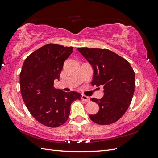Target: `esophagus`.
Returning a JSON list of instances; mask_svg holds the SVG:
<instances>
[{
    "mask_svg": "<svg viewBox=\"0 0 158 158\" xmlns=\"http://www.w3.org/2000/svg\"><path fill=\"white\" fill-rule=\"evenodd\" d=\"M81 99H82L83 100H84V101L86 102H89V98L88 96H85V95H82Z\"/></svg>",
    "mask_w": 158,
    "mask_h": 158,
    "instance_id": "1",
    "label": "esophagus"
}]
</instances>
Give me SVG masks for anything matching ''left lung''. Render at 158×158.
<instances>
[{
    "label": "left lung",
    "instance_id": "obj_1",
    "mask_svg": "<svg viewBox=\"0 0 158 158\" xmlns=\"http://www.w3.org/2000/svg\"><path fill=\"white\" fill-rule=\"evenodd\" d=\"M78 51L92 66V85H103L102 98H91L98 104L99 110L89 115L90 119L100 125L116 122L126 112L132 102L135 75L130 63L109 49L81 48Z\"/></svg>",
    "mask_w": 158,
    "mask_h": 158
}]
</instances>
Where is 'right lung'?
<instances>
[{"instance_id": "add662e5", "label": "right lung", "mask_w": 158, "mask_h": 158, "mask_svg": "<svg viewBox=\"0 0 158 158\" xmlns=\"http://www.w3.org/2000/svg\"><path fill=\"white\" fill-rule=\"evenodd\" d=\"M73 49L49 43L32 52L23 64L19 75L23 100L32 117L48 127H56L64 123L71 103L81 98L78 92H65L53 87Z\"/></svg>"}]
</instances>
